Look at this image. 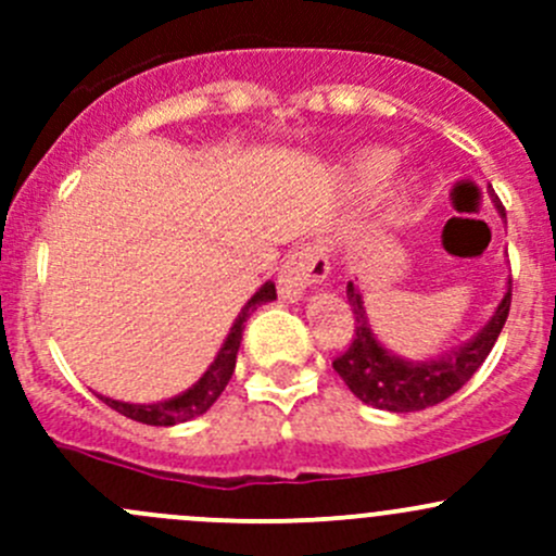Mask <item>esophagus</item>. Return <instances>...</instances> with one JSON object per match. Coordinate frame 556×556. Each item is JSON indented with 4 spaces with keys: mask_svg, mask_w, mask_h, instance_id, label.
I'll return each instance as SVG.
<instances>
[{
    "mask_svg": "<svg viewBox=\"0 0 556 556\" xmlns=\"http://www.w3.org/2000/svg\"><path fill=\"white\" fill-rule=\"evenodd\" d=\"M330 271V261L319 244H301L285 257L279 268V295L285 301H299L306 290L323 282Z\"/></svg>",
    "mask_w": 556,
    "mask_h": 556,
    "instance_id": "obj_1",
    "label": "esophagus"
}]
</instances>
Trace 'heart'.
Segmentation results:
<instances>
[{"label":"heart","mask_w":556,"mask_h":556,"mask_svg":"<svg viewBox=\"0 0 556 556\" xmlns=\"http://www.w3.org/2000/svg\"><path fill=\"white\" fill-rule=\"evenodd\" d=\"M392 166H395V159L387 150H366L352 161V185L368 193L390 177ZM395 206H401V195H395Z\"/></svg>","instance_id":"obj_1"}]
</instances>
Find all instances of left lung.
Masks as SVG:
<instances>
[{
    "label": "left lung",
    "mask_w": 556,
    "mask_h": 556,
    "mask_svg": "<svg viewBox=\"0 0 556 556\" xmlns=\"http://www.w3.org/2000/svg\"><path fill=\"white\" fill-rule=\"evenodd\" d=\"M492 199H495V193H492ZM495 206L503 212L497 199ZM346 301L355 314V339L333 361L336 374L368 406L395 414L422 412V408L435 406V403L454 395L486 361L503 325H506L508 309H511V279H508L506 295L497 304L490 323L468 344L446 352L439 361L425 363L403 361L379 344L377 336L371 333V325H368L361 288H355L352 282L346 285Z\"/></svg>",
    "instance_id": "obj_1"
}]
</instances>
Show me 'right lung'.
I'll return each instance as SVG.
<instances>
[{
	"instance_id": "add662e5",
	"label": "right lung",
	"mask_w": 556,
	"mask_h": 556,
	"mask_svg": "<svg viewBox=\"0 0 556 556\" xmlns=\"http://www.w3.org/2000/svg\"><path fill=\"white\" fill-rule=\"evenodd\" d=\"M274 299H277V288H274V282H266L250 301H247L244 309L239 312L237 319H233L231 333H228V339L223 341L215 363H212V366L204 371V377L190 387V390H185L182 395H174L169 401H161V403H148V406H144V403L112 401V397H104V395L99 397H102L106 406L115 408L117 414H123V417L142 425H159V428H169V425L188 422V419L199 417V414H204L206 408L220 397V392L226 390L228 379H231L233 368H237V352H239V344H242L247 317H250L257 306L268 304V301Z\"/></svg>"
}]
</instances>
